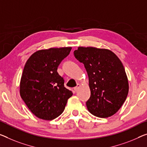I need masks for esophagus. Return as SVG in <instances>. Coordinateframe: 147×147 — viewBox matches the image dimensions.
I'll return each mask as SVG.
<instances>
[{
    "instance_id": "obj_1",
    "label": "esophagus",
    "mask_w": 147,
    "mask_h": 147,
    "mask_svg": "<svg viewBox=\"0 0 147 147\" xmlns=\"http://www.w3.org/2000/svg\"><path fill=\"white\" fill-rule=\"evenodd\" d=\"M80 85L79 84V83H78V84H77V86L74 87V89L76 91H78V90L79 89V88H80Z\"/></svg>"
}]
</instances>
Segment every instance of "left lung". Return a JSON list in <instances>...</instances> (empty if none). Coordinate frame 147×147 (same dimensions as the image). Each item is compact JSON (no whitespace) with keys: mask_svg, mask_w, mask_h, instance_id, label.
<instances>
[{"mask_svg":"<svg viewBox=\"0 0 147 147\" xmlns=\"http://www.w3.org/2000/svg\"><path fill=\"white\" fill-rule=\"evenodd\" d=\"M84 64L89 77L91 96L86 105L98 118H108L118 111L127 98L129 83L121 60L111 51L96 47H79L74 51Z\"/></svg>","mask_w":147,"mask_h":147,"instance_id":"1","label":"left lung"}]
</instances>
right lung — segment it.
Returning a JSON list of instances; mask_svg holds the SVG:
<instances>
[{
	"label": "right lung",
	"instance_id": "1",
	"mask_svg": "<svg viewBox=\"0 0 147 147\" xmlns=\"http://www.w3.org/2000/svg\"><path fill=\"white\" fill-rule=\"evenodd\" d=\"M71 47L51 48L36 51L25 64L20 93L30 111L40 119L52 120L64 112L72 92L64 87L57 72Z\"/></svg>",
	"mask_w": 147,
	"mask_h": 147
}]
</instances>
